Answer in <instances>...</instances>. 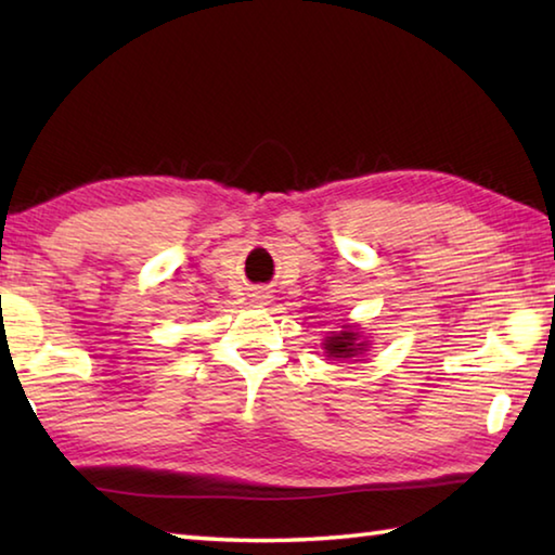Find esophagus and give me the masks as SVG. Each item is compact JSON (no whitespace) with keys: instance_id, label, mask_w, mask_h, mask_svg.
Segmentation results:
<instances>
[{"instance_id":"esophagus-1","label":"esophagus","mask_w":555,"mask_h":555,"mask_svg":"<svg viewBox=\"0 0 555 555\" xmlns=\"http://www.w3.org/2000/svg\"><path fill=\"white\" fill-rule=\"evenodd\" d=\"M259 298H267V296H259Z\"/></svg>"}]
</instances>
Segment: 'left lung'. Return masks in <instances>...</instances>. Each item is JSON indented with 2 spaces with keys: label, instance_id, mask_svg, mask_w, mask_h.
<instances>
[{
  "label": "left lung",
  "instance_id": "8db88e82",
  "mask_svg": "<svg viewBox=\"0 0 555 555\" xmlns=\"http://www.w3.org/2000/svg\"><path fill=\"white\" fill-rule=\"evenodd\" d=\"M357 337L360 335L350 331H345L335 337H327L325 350L331 357H354L357 352L364 350V343H357Z\"/></svg>",
  "mask_w": 555,
  "mask_h": 555
}]
</instances>
